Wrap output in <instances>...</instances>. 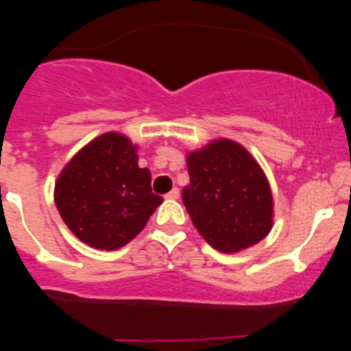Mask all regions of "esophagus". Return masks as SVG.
<instances>
[{"label": "esophagus", "mask_w": 351, "mask_h": 351, "mask_svg": "<svg viewBox=\"0 0 351 351\" xmlns=\"http://www.w3.org/2000/svg\"><path fill=\"white\" fill-rule=\"evenodd\" d=\"M165 197H166V198H169V200H176V198L180 197V190H178V189H173L171 192L166 193Z\"/></svg>", "instance_id": "esophagus-1"}]
</instances>
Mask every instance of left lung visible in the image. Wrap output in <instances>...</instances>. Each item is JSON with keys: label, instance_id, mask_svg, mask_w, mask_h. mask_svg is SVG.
Masks as SVG:
<instances>
[{"label": "left lung", "instance_id": "8db88e82", "mask_svg": "<svg viewBox=\"0 0 351 351\" xmlns=\"http://www.w3.org/2000/svg\"><path fill=\"white\" fill-rule=\"evenodd\" d=\"M190 185L183 204L212 247L234 253L260 243L271 229L274 198L267 176L238 143L219 139L186 158Z\"/></svg>", "mask_w": 351, "mask_h": 351}]
</instances>
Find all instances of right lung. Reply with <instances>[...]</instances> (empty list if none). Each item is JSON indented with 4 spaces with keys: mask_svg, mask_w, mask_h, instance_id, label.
<instances>
[{
    "mask_svg": "<svg viewBox=\"0 0 351 351\" xmlns=\"http://www.w3.org/2000/svg\"><path fill=\"white\" fill-rule=\"evenodd\" d=\"M136 146L122 134L91 141L62 169L56 205L81 241L117 250L136 238L161 205L151 189V173L137 165Z\"/></svg>",
    "mask_w": 351,
    "mask_h": 351,
    "instance_id": "add662e5",
    "label": "right lung"
}]
</instances>
